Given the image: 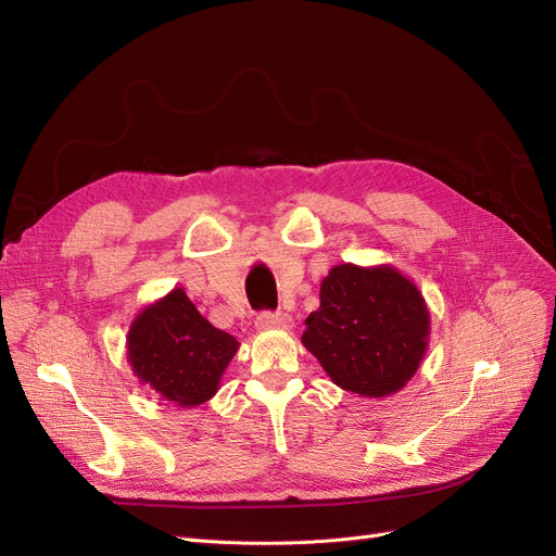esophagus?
<instances>
[{
	"instance_id": "1",
	"label": "esophagus",
	"mask_w": 556,
	"mask_h": 556,
	"mask_svg": "<svg viewBox=\"0 0 556 556\" xmlns=\"http://www.w3.org/2000/svg\"><path fill=\"white\" fill-rule=\"evenodd\" d=\"M257 329H290L292 317L282 311H264L255 319Z\"/></svg>"
}]
</instances>
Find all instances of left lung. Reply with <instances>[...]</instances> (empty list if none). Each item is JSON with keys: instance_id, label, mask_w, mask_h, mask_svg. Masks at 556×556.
<instances>
[{"instance_id": "left-lung-1", "label": "left lung", "mask_w": 556, "mask_h": 556, "mask_svg": "<svg viewBox=\"0 0 556 556\" xmlns=\"http://www.w3.org/2000/svg\"><path fill=\"white\" fill-rule=\"evenodd\" d=\"M428 308L391 266H333L319 308L305 319L303 344L344 391L384 397L400 391L426 354Z\"/></svg>"}]
</instances>
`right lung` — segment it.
<instances>
[{
    "label": "right lung",
    "mask_w": 556,
    "mask_h": 556,
    "mask_svg": "<svg viewBox=\"0 0 556 556\" xmlns=\"http://www.w3.org/2000/svg\"><path fill=\"white\" fill-rule=\"evenodd\" d=\"M237 350V338L208 324L184 290L149 305L128 331L132 370L179 407L212 397Z\"/></svg>",
    "instance_id": "obj_1"
}]
</instances>
